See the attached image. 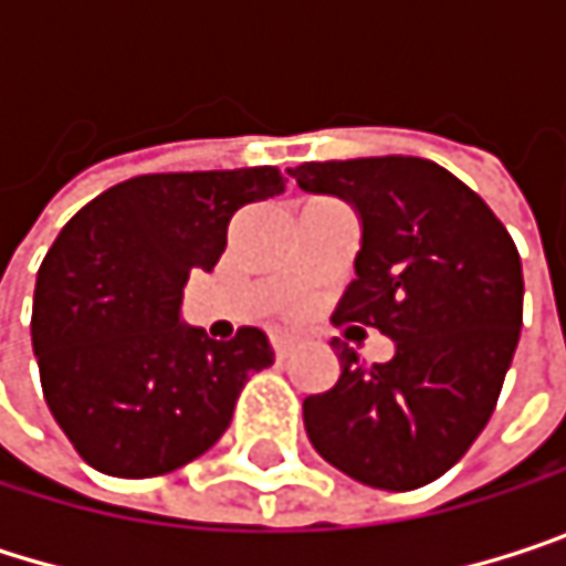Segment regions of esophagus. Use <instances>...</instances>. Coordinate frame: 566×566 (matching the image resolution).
<instances>
[{"label":"esophagus","mask_w":566,"mask_h":566,"mask_svg":"<svg viewBox=\"0 0 566 566\" xmlns=\"http://www.w3.org/2000/svg\"><path fill=\"white\" fill-rule=\"evenodd\" d=\"M272 347H275V354H279V357H284V354L294 347V337H291V334H282V331H275V334H272Z\"/></svg>","instance_id":"esophagus-1"}]
</instances>
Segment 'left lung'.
Here are the masks:
<instances>
[{"instance_id":"left-lung-1","label":"left lung","mask_w":566,"mask_h":566,"mask_svg":"<svg viewBox=\"0 0 566 566\" xmlns=\"http://www.w3.org/2000/svg\"><path fill=\"white\" fill-rule=\"evenodd\" d=\"M360 219V252L334 321L394 340L364 364L334 340L340 377L304 399L311 446L344 475L409 492L449 472L495 412L521 337V259L495 212L422 157H360L287 170Z\"/></svg>"}]
</instances>
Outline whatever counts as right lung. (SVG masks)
<instances>
[{
	"label": "right lung",
	"instance_id": "1",
	"mask_svg": "<svg viewBox=\"0 0 566 566\" xmlns=\"http://www.w3.org/2000/svg\"><path fill=\"white\" fill-rule=\"evenodd\" d=\"M284 189L275 167L154 172L91 199L49 249L32 304L42 394L77 455L117 479L172 472L219 442L259 327L212 340L182 324L189 272H212L232 216Z\"/></svg>",
	"mask_w": 566,
	"mask_h": 566
}]
</instances>
